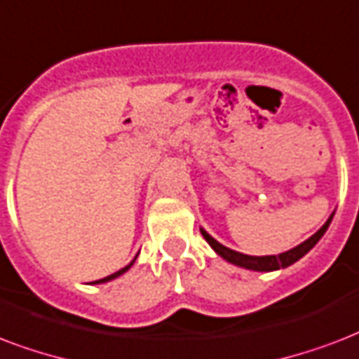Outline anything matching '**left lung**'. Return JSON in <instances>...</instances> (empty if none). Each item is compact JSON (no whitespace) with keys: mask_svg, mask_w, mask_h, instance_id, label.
<instances>
[{"mask_svg":"<svg viewBox=\"0 0 359 359\" xmlns=\"http://www.w3.org/2000/svg\"><path fill=\"white\" fill-rule=\"evenodd\" d=\"M332 219L333 215L327 219L326 224H324L316 234L311 236L309 240H305L304 243H299L298 247H294L290 251L280 252V255H271V257H249V255H241V252L232 251L229 247L221 245V243L213 240L205 230H202V236H204L205 241L215 249V252H217L219 257H223L224 260H229V262L236 264V266H241V268L255 269V271H273V269L286 268V266H290V264H294L296 260H299L304 255H307V252L318 243V240H320L322 236H324V232H326L330 223H332Z\"/></svg>","mask_w":359,"mask_h":359,"instance_id":"8db88e82","label":"left lung"}]
</instances>
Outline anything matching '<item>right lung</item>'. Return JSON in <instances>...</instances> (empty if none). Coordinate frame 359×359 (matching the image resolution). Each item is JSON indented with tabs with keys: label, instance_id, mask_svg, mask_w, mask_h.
I'll list each match as a JSON object with an SVG mask.
<instances>
[{
	"label": "right lung",
	"instance_id": "add662e5",
	"mask_svg": "<svg viewBox=\"0 0 359 359\" xmlns=\"http://www.w3.org/2000/svg\"><path fill=\"white\" fill-rule=\"evenodd\" d=\"M133 262H135V260H133ZM133 262L129 264V266H125V268H121L119 269V271H116V273H112V275H108V277H104V279H99V280H93V283H107V280H110V279H116V277H119V275L121 273H125V271H127V269L130 268V266H133Z\"/></svg>",
	"mask_w": 359,
	"mask_h": 359
}]
</instances>
